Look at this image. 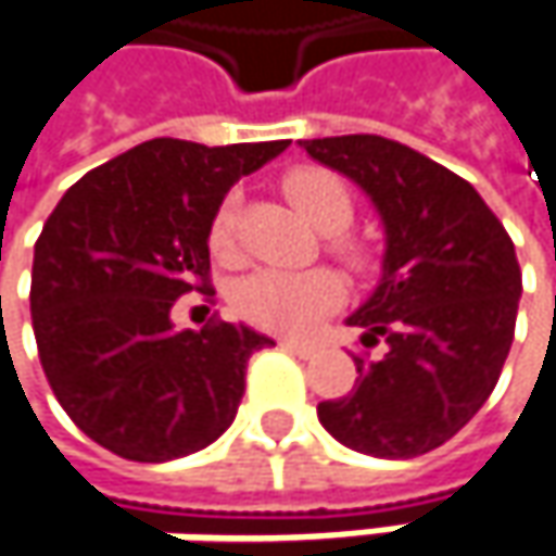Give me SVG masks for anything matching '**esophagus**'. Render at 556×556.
I'll return each instance as SVG.
<instances>
[{
	"mask_svg": "<svg viewBox=\"0 0 556 556\" xmlns=\"http://www.w3.org/2000/svg\"><path fill=\"white\" fill-rule=\"evenodd\" d=\"M279 350H286V353H292V356H299V359L315 356V346H312V343H299V340H279Z\"/></svg>",
	"mask_w": 556,
	"mask_h": 556,
	"instance_id": "obj_1",
	"label": "esophagus"
}]
</instances>
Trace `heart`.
<instances>
[{"instance_id": "obj_1", "label": "heart", "mask_w": 556, "mask_h": 556, "mask_svg": "<svg viewBox=\"0 0 556 556\" xmlns=\"http://www.w3.org/2000/svg\"><path fill=\"white\" fill-rule=\"evenodd\" d=\"M282 190L289 203L312 226L328 231L333 254H340L353 267L366 264V248L340 231L353 219V193L340 177L328 168L302 165L282 177ZM235 219H238V197L228 193L210 223V251L223 261L235 251ZM340 302H343V282L330 270H302V274L254 270L238 279L231 289V308L244 321L286 337L308 333Z\"/></svg>"}]
</instances>
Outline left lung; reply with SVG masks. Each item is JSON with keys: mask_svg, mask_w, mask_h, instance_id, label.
<instances>
[{"mask_svg": "<svg viewBox=\"0 0 556 556\" xmlns=\"http://www.w3.org/2000/svg\"><path fill=\"white\" fill-rule=\"evenodd\" d=\"M350 177L384 228L376 292L346 318L376 359L356 356L346 397L321 401L330 435L372 458H414L448 442L490 397L513 346L522 270L480 193L410 146L356 132L299 142Z\"/></svg>", "mask_w": 556, "mask_h": 556, "instance_id": "left-lung-1", "label": "left lung"}]
</instances>
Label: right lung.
Segmentation results:
<instances>
[{
  "instance_id": "right-lung-1",
  "label": "right lung",
  "mask_w": 556,
  "mask_h": 556,
  "mask_svg": "<svg viewBox=\"0 0 556 556\" xmlns=\"http://www.w3.org/2000/svg\"><path fill=\"white\" fill-rule=\"evenodd\" d=\"M289 146L149 139L78 177L34 244L30 321L47 381L88 439L129 462H172L235 420L244 325L175 330V302L210 292V223L238 177Z\"/></svg>"
}]
</instances>
